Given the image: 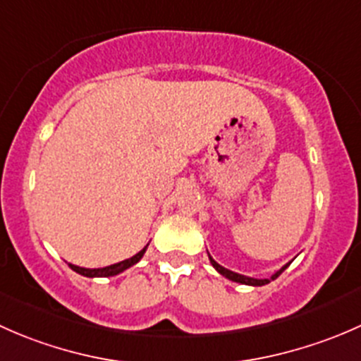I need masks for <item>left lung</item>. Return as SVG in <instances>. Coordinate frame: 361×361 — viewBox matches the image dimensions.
Returning <instances> with one entry per match:
<instances>
[{
    "instance_id": "left-lung-1",
    "label": "left lung",
    "mask_w": 361,
    "mask_h": 361,
    "mask_svg": "<svg viewBox=\"0 0 361 361\" xmlns=\"http://www.w3.org/2000/svg\"><path fill=\"white\" fill-rule=\"evenodd\" d=\"M207 255H209V253H207ZM209 262H211V265H213V267L216 269V271L220 272L221 276H225V278H227V279H231V281H235V283H241V285H250V286H264V285H267V283H271V279L278 278V276L281 274V272L285 271V269L290 265V262L286 265H283V267L279 269L278 272H274V274L271 276V279H255V278H248V276L238 274V272H232V271H228V269L221 267V265L218 264V262L213 260V257H211V255H209Z\"/></svg>"
}]
</instances>
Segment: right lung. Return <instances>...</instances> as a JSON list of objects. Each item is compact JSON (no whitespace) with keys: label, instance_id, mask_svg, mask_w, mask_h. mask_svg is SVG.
Returning a JSON list of instances; mask_svg holds the SVG:
<instances>
[{"label":"right lung","instance_id":"right-lung-1","mask_svg":"<svg viewBox=\"0 0 361 361\" xmlns=\"http://www.w3.org/2000/svg\"><path fill=\"white\" fill-rule=\"evenodd\" d=\"M148 245L145 246L143 250L140 251V253H136L134 257L127 258V260H122L118 262V264H113V265H108V267H101V269H85V267H78V265H73L69 264V267L73 269L75 272H78V274L85 276V278H110V276H116L120 274V272H123L126 269L133 267L134 264H137V262L143 258L145 251H147Z\"/></svg>","mask_w":361,"mask_h":361}]
</instances>
